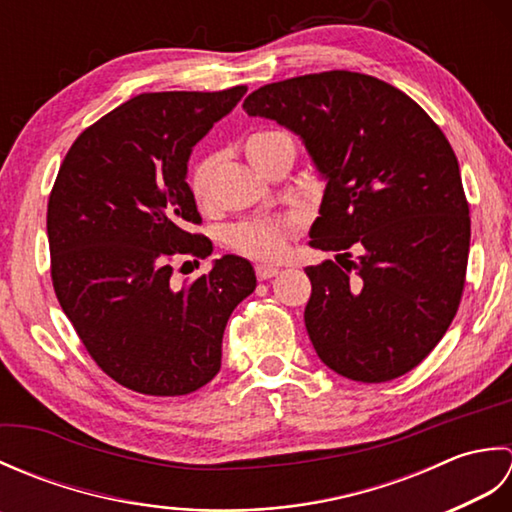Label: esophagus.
I'll return each instance as SVG.
<instances>
[{
	"label": "esophagus",
	"instance_id": "34e87169",
	"mask_svg": "<svg viewBox=\"0 0 512 512\" xmlns=\"http://www.w3.org/2000/svg\"><path fill=\"white\" fill-rule=\"evenodd\" d=\"M279 273H281V270H279L277 266H270V264H257V266H255V275H257L259 281L270 279V277H275V275H279Z\"/></svg>",
	"mask_w": 512,
	"mask_h": 512
}]
</instances>
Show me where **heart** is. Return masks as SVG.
<instances>
[{
    "label": "heart",
    "mask_w": 512,
    "mask_h": 512,
    "mask_svg": "<svg viewBox=\"0 0 512 512\" xmlns=\"http://www.w3.org/2000/svg\"><path fill=\"white\" fill-rule=\"evenodd\" d=\"M290 140L288 134L279 132V129H257L242 138V151L246 160L257 171L264 167V162L270 154ZM217 169V156L206 154L191 162L187 173V184L191 191V198L198 206H206L211 202V182L213 173ZM301 231V217L299 215H284L277 220H262V222H244L231 228L228 233V244L233 250L242 253L250 259H262V262H273L286 253L288 242Z\"/></svg>",
    "instance_id": "b5f03b06"
}]
</instances>
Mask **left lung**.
Segmentation results:
<instances>
[{"label":"left lung","mask_w":512,"mask_h":512,"mask_svg":"<svg viewBox=\"0 0 512 512\" xmlns=\"http://www.w3.org/2000/svg\"><path fill=\"white\" fill-rule=\"evenodd\" d=\"M244 110L301 136L328 180L310 246L339 255L306 268L303 314L319 358L358 383L411 372L449 330L469 262V202L447 136L405 92L347 70L268 83Z\"/></svg>","instance_id":"1"}]
</instances>
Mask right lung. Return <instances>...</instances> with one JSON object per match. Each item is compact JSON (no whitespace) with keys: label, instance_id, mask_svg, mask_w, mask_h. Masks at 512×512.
Wrapping results in <instances>:
<instances>
[{"label":"right lung","instance_id":"add662e5","mask_svg":"<svg viewBox=\"0 0 512 512\" xmlns=\"http://www.w3.org/2000/svg\"><path fill=\"white\" fill-rule=\"evenodd\" d=\"M246 90L138 94L74 140L54 180V292L94 363L138 394L184 396L213 380L226 321L257 286L237 255L171 281L176 264L213 250L191 231L202 224L187 184L191 149Z\"/></svg>","mask_w":512,"mask_h":512}]
</instances>
